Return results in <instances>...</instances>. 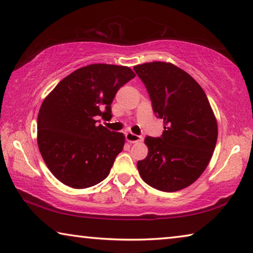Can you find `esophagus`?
<instances>
[{"instance_id": "obj_1", "label": "esophagus", "mask_w": 253, "mask_h": 253, "mask_svg": "<svg viewBox=\"0 0 253 253\" xmlns=\"http://www.w3.org/2000/svg\"><path fill=\"white\" fill-rule=\"evenodd\" d=\"M125 136H126V140H127V142H129V143H138V142H142V140H143L142 136L135 135V134H132V132H127Z\"/></svg>"}]
</instances>
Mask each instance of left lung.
Returning a JSON list of instances; mask_svg holds the SVG:
<instances>
[{
  "label": "left lung",
  "instance_id": "8db88e82",
  "mask_svg": "<svg viewBox=\"0 0 253 253\" xmlns=\"http://www.w3.org/2000/svg\"><path fill=\"white\" fill-rule=\"evenodd\" d=\"M134 70L164 123L161 137L145 138L148 154L137 162L140 177L163 192L183 190L202 175L215 148L217 123L211 105L202 87L173 63L147 62Z\"/></svg>",
  "mask_w": 253,
  "mask_h": 253
}]
</instances>
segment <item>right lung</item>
<instances>
[{
	"instance_id": "1",
	"label": "right lung",
	"mask_w": 253,
	"mask_h": 253,
	"mask_svg": "<svg viewBox=\"0 0 253 253\" xmlns=\"http://www.w3.org/2000/svg\"><path fill=\"white\" fill-rule=\"evenodd\" d=\"M135 77L130 68L95 63L79 68L55 85L38 115V146L50 172L72 188H87L108 176L125 136L97 125L111 117L110 105Z\"/></svg>"
}]
</instances>
